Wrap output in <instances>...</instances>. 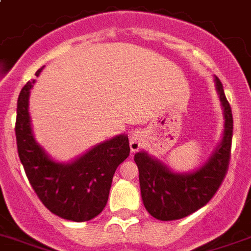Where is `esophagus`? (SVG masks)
<instances>
[{"mask_svg":"<svg viewBox=\"0 0 251 251\" xmlns=\"http://www.w3.org/2000/svg\"><path fill=\"white\" fill-rule=\"evenodd\" d=\"M129 141H130V149H132V151H137L138 149L142 147V133L139 132V130L133 132L129 137Z\"/></svg>","mask_w":251,"mask_h":251,"instance_id":"34e87169","label":"esophagus"}]
</instances>
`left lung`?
<instances>
[{
	"mask_svg": "<svg viewBox=\"0 0 251 251\" xmlns=\"http://www.w3.org/2000/svg\"><path fill=\"white\" fill-rule=\"evenodd\" d=\"M219 100L224 109V134L208 162L193 173H174L146 151L134 155L139 171L143 204L158 220H176L193 214L214 197L229 167L233 138V114L223 84L215 77Z\"/></svg>",
	"mask_w": 251,
	"mask_h": 251,
	"instance_id": "left-lung-1",
	"label": "left lung"
}]
</instances>
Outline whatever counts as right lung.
Returning <instances> with one entry per match:
<instances>
[{
  "label": "right lung",
  "mask_w": 251,
  "mask_h": 251,
  "mask_svg": "<svg viewBox=\"0 0 251 251\" xmlns=\"http://www.w3.org/2000/svg\"><path fill=\"white\" fill-rule=\"evenodd\" d=\"M33 83L28 80L21 91L15 127L18 157L29 184L50 213L72 222L93 219L107 204L114 172L129 155L128 137L121 134L100 143L68 164L54 162L32 134L28 97Z\"/></svg>",
  "instance_id": "right-lung-1"
}]
</instances>
